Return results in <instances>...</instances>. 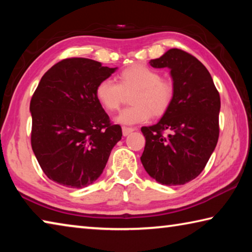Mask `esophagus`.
Segmentation results:
<instances>
[{"label": "esophagus", "mask_w": 252, "mask_h": 252, "mask_svg": "<svg viewBox=\"0 0 252 252\" xmlns=\"http://www.w3.org/2000/svg\"><path fill=\"white\" fill-rule=\"evenodd\" d=\"M133 131H134L133 127H127V126H123L122 127V133H123V135H125V136L129 135L131 132H133Z\"/></svg>", "instance_id": "obj_1"}]
</instances>
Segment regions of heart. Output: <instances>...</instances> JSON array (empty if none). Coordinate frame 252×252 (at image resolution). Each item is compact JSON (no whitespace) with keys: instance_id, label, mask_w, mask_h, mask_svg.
<instances>
[{"instance_id":"1","label":"heart","mask_w":252,"mask_h":252,"mask_svg":"<svg viewBox=\"0 0 252 252\" xmlns=\"http://www.w3.org/2000/svg\"><path fill=\"white\" fill-rule=\"evenodd\" d=\"M119 83L110 79L100 81L95 87V99L106 111L120 108L126 93L134 91L133 106L122 110L117 123L134 126L149 121L152 113L161 117L169 110L174 96L173 83L162 79L160 72L143 64H134L119 74Z\"/></svg>"}]
</instances>
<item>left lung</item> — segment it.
I'll return each instance as SVG.
<instances>
[{
  "instance_id": "1",
  "label": "left lung",
  "mask_w": 252,
  "mask_h": 252,
  "mask_svg": "<svg viewBox=\"0 0 252 252\" xmlns=\"http://www.w3.org/2000/svg\"><path fill=\"white\" fill-rule=\"evenodd\" d=\"M149 63L170 70L174 96L159 122L141 127L146 136L141 162L161 185H185L202 172L218 142L219 92L207 67L185 51L170 49Z\"/></svg>"
}]
</instances>
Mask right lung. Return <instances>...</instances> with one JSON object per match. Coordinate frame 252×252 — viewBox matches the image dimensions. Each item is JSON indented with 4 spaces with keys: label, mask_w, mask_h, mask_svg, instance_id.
Listing matches in <instances>:
<instances>
[{
    "label": "right lung",
    "mask_w": 252,
    "mask_h": 252,
    "mask_svg": "<svg viewBox=\"0 0 252 252\" xmlns=\"http://www.w3.org/2000/svg\"><path fill=\"white\" fill-rule=\"evenodd\" d=\"M118 67L91 59L62 60L42 76L30 103L32 150L50 180L84 188L99 178L121 126L95 99V87Z\"/></svg>",
    "instance_id": "right-lung-1"
}]
</instances>
